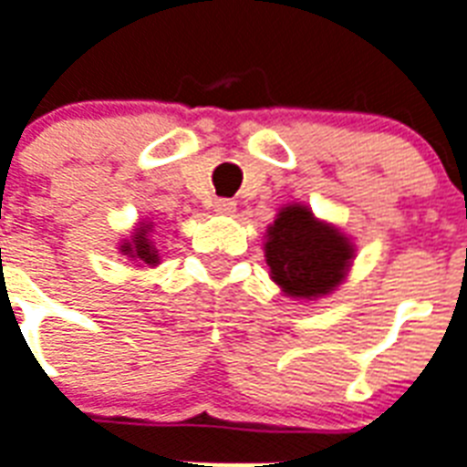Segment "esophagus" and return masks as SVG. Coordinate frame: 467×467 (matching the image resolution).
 <instances>
[{
    "label": "esophagus",
    "instance_id": "34e87169",
    "mask_svg": "<svg viewBox=\"0 0 467 467\" xmlns=\"http://www.w3.org/2000/svg\"><path fill=\"white\" fill-rule=\"evenodd\" d=\"M213 208H215V213L233 215L234 211H237V203H234L233 199H215Z\"/></svg>",
    "mask_w": 467,
    "mask_h": 467
}]
</instances>
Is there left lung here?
Wrapping results in <instances>:
<instances>
[{
	"label": "left lung",
	"instance_id": "left-lung-1",
	"mask_svg": "<svg viewBox=\"0 0 467 467\" xmlns=\"http://www.w3.org/2000/svg\"><path fill=\"white\" fill-rule=\"evenodd\" d=\"M355 244L348 234L312 213L305 203H285L264 234L268 275L290 299L314 302L348 278Z\"/></svg>",
	"mask_w": 467,
	"mask_h": 467
}]
</instances>
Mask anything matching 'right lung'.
<instances>
[{"label":"right lung","instance_id":"add662e5","mask_svg":"<svg viewBox=\"0 0 467 467\" xmlns=\"http://www.w3.org/2000/svg\"><path fill=\"white\" fill-rule=\"evenodd\" d=\"M119 254L141 268L161 266V252H158V244L153 242V223H139L134 227V233L129 234L127 240L119 242Z\"/></svg>","mask_w":467,"mask_h":467}]
</instances>
